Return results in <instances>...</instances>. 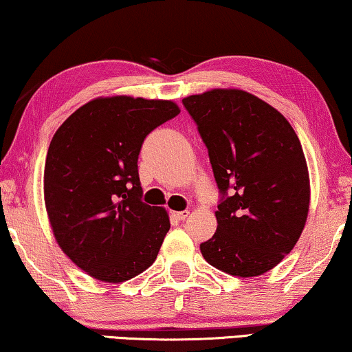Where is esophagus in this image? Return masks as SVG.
Here are the masks:
<instances>
[{
  "mask_svg": "<svg viewBox=\"0 0 352 352\" xmlns=\"http://www.w3.org/2000/svg\"><path fill=\"white\" fill-rule=\"evenodd\" d=\"M172 217L177 221H184L185 217H188V211H179V212H172Z\"/></svg>",
  "mask_w": 352,
  "mask_h": 352,
  "instance_id": "34e87169",
  "label": "esophagus"
}]
</instances>
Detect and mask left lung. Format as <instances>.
<instances>
[{
  "instance_id": "1",
  "label": "left lung",
  "mask_w": 352,
  "mask_h": 352,
  "mask_svg": "<svg viewBox=\"0 0 352 352\" xmlns=\"http://www.w3.org/2000/svg\"><path fill=\"white\" fill-rule=\"evenodd\" d=\"M182 104L208 148L221 197L217 229L199 250L224 273L263 274L294 248L309 212L299 138L278 110L239 89H214Z\"/></svg>"
}]
</instances>
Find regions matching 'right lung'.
<instances>
[{
    "label": "right lung",
    "instance_id": "add662e5",
    "mask_svg": "<svg viewBox=\"0 0 352 352\" xmlns=\"http://www.w3.org/2000/svg\"><path fill=\"white\" fill-rule=\"evenodd\" d=\"M179 113L170 100L107 97L78 109L53 136L48 219L61 250L92 278L123 283L157 258L170 222L141 199L138 157L146 136Z\"/></svg>",
    "mask_w": 352,
    "mask_h": 352
}]
</instances>
